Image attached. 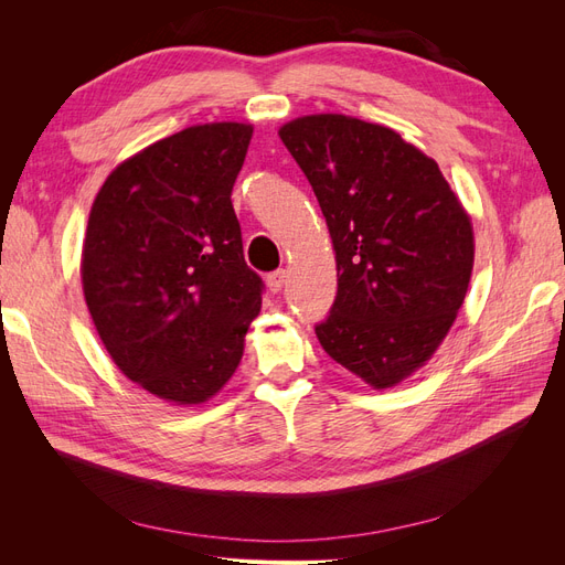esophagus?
<instances>
[{
	"label": "esophagus",
	"mask_w": 565,
	"mask_h": 565,
	"mask_svg": "<svg viewBox=\"0 0 565 565\" xmlns=\"http://www.w3.org/2000/svg\"><path fill=\"white\" fill-rule=\"evenodd\" d=\"M285 280H287V273L280 268V270H273V273H268V278H266V285H268V289L273 295L276 292H280L282 289V285H285Z\"/></svg>",
	"instance_id": "esophagus-1"
}]
</instances>
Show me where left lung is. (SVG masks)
Returning <instances> with one entry per match:
<instances>
[{
	"instance_id": "8db88e82",
	"label": "left lung",
	"mask_w": 565,
	"mask_h": 565,
	"mask_svg": "<svg viewBox=\"0 0 565 565\" xmlns=\"http://www.w3.org/2000/svg\"><path fill=\"white\" fill-rule=\"evenodd\" d=\"M309 179L337 259L320 347L374 388L422 367L446 339L473 268L471 221L438 164L388 127L306 115L280 127Z\"/></svg>"
}]
</instances>
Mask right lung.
<instances>
[{
  "mask_svg": "<svg viewBox=\"0 0 565 565\" xmlns=\"http://www.w3.org/2000/svg\"><path fill=\"white\" fill-rule=\"evenodd\" d=\"M249 139L237 122L167 136L115 169L89 214L82 287L96 332L169 403H204L233 377L262 309L231 202Z\"/></svg>",
  "mask_w": 565,
  "mask_h": 565,
  "instance_id": "obj_1",
  "label": "right lung"
}]
</instances>
